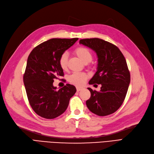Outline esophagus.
I'll list each match as a JSON object with an SVG mask.
<instances>
[{
  "instance_id": "1",
  "label": "esophagus",
  "mask_w": 154,
  "mask_h": 154,
  "mask_svg": "<svg viewBox=\"0 0 154 154\" xmlns=\"http://www.w3.org/2000/svg\"><path fill=\"white\" fill-rule=\"evenodd\" d=\"M83 88H83V87H76V91H77L78 92H79V91H80L83 90Z\"/></svg>"
}]
</instances>
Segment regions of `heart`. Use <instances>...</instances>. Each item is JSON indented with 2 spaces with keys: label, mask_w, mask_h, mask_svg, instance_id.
<instances>
[{
  "label": "heart",
  "mask_w": 154,
  "mask_h": 154,
  "mask_svg": "<svg viewBox=\"0 0 154 154\" xmlns=\"http://www.w3.org/2000/svg\"><path fill=\"white\" fill-rule=\"evenodd\" d=\"M74 52L80 58V60H82L85 63L91 62L92 59L93 55L92 51L86 47L80 46V47L76 48ZM58 62L60 67L63 70H66L67 69L68 63V55L66 53H64L60 56ZM87 78L88 75L87 74L75 72L72 73L71 76H69V81L74 85L80 86L84 84Z\"/></svg>",
  "instance_id": "obj_1"
}]
</instances>
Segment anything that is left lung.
<instances>
[{"label":"left lung","mask_w":154,"mask_h":154,"mask_svg":"<svg viewBox=\"0 0 154 154\" xmlns=\"http://www.w3.org/2000/svg\"><path fill=\"white\" fill-rule=\"evenodd\" d=\"M80 44L94 51L98 58L97 71L88 83L101 85L99 92L88 88L91 96L87 106L100 116L112 114L123 103L130 82L124 56L117 46L100 38L82 39Z\"/></svg>","instance_id":"left-lung-1"}]
</instances>
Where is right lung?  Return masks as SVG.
<instances>
[{"mask_svg":"<svg viewBox=\"0 0 154 154\" xmlns=\"http://www.w3.org/2000/svg\"><path fill=\"white\" fill-rule=\"evenodd\" d=\"M78 40L50 39L37 45L29 55L23 80L31 108L41 117L54 119L62 114L76 92L69 83L57 90L53 82L64 75L58 62L60 56Z\"/></svg>","mask_w":154,"mask_h":154,"instance_id":"add662e5","label":"right lung"}]
</instances>
